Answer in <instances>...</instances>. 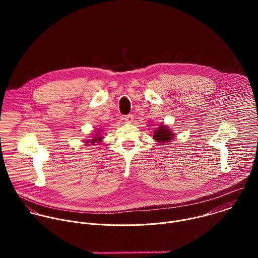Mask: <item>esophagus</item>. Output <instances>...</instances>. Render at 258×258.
<instances>
[{
  "label": "esophagus",
  "mask_w": 258,
  "mask_h": 258,
  "mask_svg": "<svg viewBox=\"0 0 258 258\" xmlns=\"http://www.w3.org/2000/svg\"><path fill=\"white\" fill-rule=\"evenodd\" d=\"M123 120H124L125 122H127V123H131V122H133V120H134V116H133L132 114L125 115V116L123 117Z\"/></svg>",
  "instance_id": "1"
}]
</instances>
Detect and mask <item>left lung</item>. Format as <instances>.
I'll list each match as a JSON object with an SVG mask.
<instances>
[{
  "mask_svg": "<svg viewBox=\"0 0 258 258\" xmlns=\"http://www.w3.org/2000/svg\"><path fill=\"white\" fill-rule=\"evenodd\" d=\"M172 137H173V134L165 125H160L156 131H154V136H153V138L157 142H159L161 145H163L164 143L170 142Z\"/></svg>",
  "mask_w": 258,
  "mask_h": 258,
  "instance_id": "left-lung-1",
  "label": "left lung"
}]
</instances>
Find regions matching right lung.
Instances as JSON below:
<instances>
[{
  "label": "right lung",
  "mask_w": 258,
  "mask_h": 258,
  "mask_svg": "<svg viewBox=\"0 0 258 258\" xmlns=\"http://www.w3.org/2000/svg\"><path fill=\"white\" fill-rule=\"evenodd\" d=\"M101 140H102V138H101V136H99V133H96V136H94V139H92L91 143H92V144H94V143H100Z\"/></svg>",
  "instance_id": "add662e5"
}]
</instances>
